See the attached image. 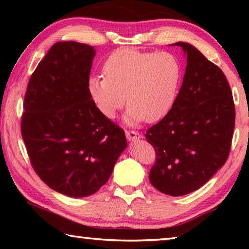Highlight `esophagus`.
I'll list each match as a JSON object with an SVG mask.
<instances>
[{
    "mask_svg": "<svg viewBox=\"0 0 249 249\" xmlns=\"http://www.w3.org/2000/svg\"><path fill=\"white\" fill-rule=\"evenodd\" d=\"M125 135L126 137H127L128 141H136V140H140V138H142V135L138 133V132H135V130H128L126 129L125 130Z\"/></svg>",
    "mask_w": 249,
    "mask_h": 249,
    "instance_id": "obj_1",
    "label": "esophagus"
}]
</instances>
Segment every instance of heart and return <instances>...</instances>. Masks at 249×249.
<instances>
[{
    "label": "heart",
    "instance_id": "heart-1",
    "mask_svg": "<svg viewBox=\"0 0 249 249\" xmlns=\"http://www.w3.org/2000/svg\"><path fill=\"white\" fill-rule=\"evenodd\" d=\"M104 75L91 77L88 92L96 109L107 119L129 104L126 121L162 119L174 104L182 69L170 53L142 52L134 48L119 49L103 65Z\"/></svg>",
    "mask_w": 249,
    "mask_h": 249
}]
</instances>
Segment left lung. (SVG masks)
I'll return each instance as SVG.
<instances>
[{"label":"left lung","instance_id":"left-lung-1","mask_svg":"<svg viewBox=\"0 0 249 249\" xmlns=\"http://www.w3.org/2000/svg\"><path fill=\"white\" fill-rule=\"evenodd\" d=\"M175 45L187 53L182 86L170 111L145 137L156 153L150 183L160 192L180 196L201 188L226 162L235 105L223 71L192 45Z\"/></svg>","mask_w":249,"mask_h":249}]
</instances>
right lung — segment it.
<instances>
[{"label": "right lung", "mask_w": 249, "mask_h": 249, "mask_svg": "<svg viewBox=\"0 0 249 249\" xmlns=\"http://www.w3.org/2000/svg\"><path fill=\"white\" fill-rule=\"evenodd\" d=\"M94 49L59 41L29 79L20 132L33 169L54 191L93 195L107 182L127 142L88 92Z\"/></svg>", "instance_id": "1"}]
</instances>
